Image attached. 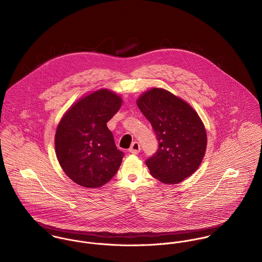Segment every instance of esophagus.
<instances>
[{
	"label": "esophagus",
	"mask_w": 262,
	"mask_h": 262,
	"mask_svg": "<svg viewBox=\"0 0 262 262\" xmlns=\"http://www.w3.org/2000/svg\"><path fill=\"white\" fill-rule=\"evenodd\" d=\"M141 150V147H140V144L138 142H133L131 147L129 148V152L132 153V154H138Z\"/></svg>",
	"instance_id": "obj_1"
}]
</instances>
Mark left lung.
<instances>
[{
  "mask_svg": "<svg viewBox=\"0 0 262 262\" xmlns=\"http://www.w3.org/2000/svg\"><path fill=\"white\" fill-rule=\"evenodd\" d=\"M137 106L158 140L156 153L146 160L151 175L165 184L189 177L200 166L207 145L206 130L196 111L161 88L145 92Z\"/></svg>",
  "mask_w": 262,
  "mask_h": 262,
  "instance_id": "1",
  "label": "left lung"
}]
</instances>
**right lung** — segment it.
Instances as JSON below:
<instances>
[{
    "label": "right lung",
    "mask_w": 262,
    "mask_h": 262,
    "mask_svg": "<svg viewBox=\"0 0 262 262\" xmlns=\"http://www.w3.org/2000/svg\"><path fill=\"white\" fill-rule=\"evenodd\" d=\"M121 105L119 96L101 89L80 99L60 121L55 135L56 155L75 183L98 188L117 173L124 153L117 149L107 122Z\"/></svg>",
    "instance_id": "1"
}]
</instances>
